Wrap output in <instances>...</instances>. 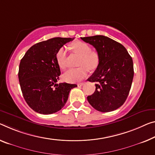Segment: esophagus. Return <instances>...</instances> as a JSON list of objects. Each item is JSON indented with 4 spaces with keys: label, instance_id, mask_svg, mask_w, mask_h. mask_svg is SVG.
Masks as SVG:
<instances>
[{
    "label": "esophagus",
    "instance_id": "1",
    "mask_svg": "<svg viewBox=\"0 0 155 155\" xmlns=\"http://www.w3.org/2000/svg\"><path fill=\"white\" fill-rule=\"evenodd\" d=\"M85 84V82H80L79 83V84H78V87H82V86H83Z\"/></svg>",
    "mask_w": 155,
    "mask_h": 155
}]
</instances>
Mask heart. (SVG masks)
Returning <instances> with one entry per match:
<instances>
[{
	"instance_id": "b5f03b06",
	"label": "heart",
	"mask_w": 155,
	"mask_h": 155,
	"mask_svg": "<svg viewBox=\"0 0 155 155\" xmlns=\"http://www.w3.org/2000/svg\"><path fill=\"white\" fill-rule=\"evenodd\" d=\"M73 51L80 54L81 59L78 68H70L63 74L64 80L69 82H79L87 76V68L89 70H94L99 64L100 58L97 53L91 51V47L87 43L83 41H76L71 44ZM68 52L66 47L59 49L57 53V61L61 69H64L67 66Z\"/></svg>"
}]
</instances>
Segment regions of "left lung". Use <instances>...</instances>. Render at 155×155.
Here are the masks:
<instances>
[{
	"label": "left lung",
	"instance_id": "obj_1",
	"mask_svg": "<svg viewBox=\"0 0 155 155\" xmlns=\"http://www.w3.org/2000/svg\"><path fill=\"white\" fill-rule=\"evenodd\" d=\"M92 45L99 55L96 70L88 81L96 82V91L87 97L89 104L101 112H109L124 104L134 77L132 58L120 43L107 37H81Z\"/></svg>",
	"mask_w": 155,
	"mask_h": 155
}]
</instances>
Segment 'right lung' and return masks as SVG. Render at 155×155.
<instances>
[{"mask_svg": "<svg viewBox=\"0 0 155 155\" xmlns=\"http://www.w3.org/2000/svg\"><path fill=\"white\" fill-rule=\"evenodd\" d=\"M74 38L55 37L33 45L21 59L18 80L25 102L41 114L55 113L65 105L75 84L59 83L57 53Z\"/></svg>", "mask_w": 155, "mask_h": 155, "instance_id": "add662e5", "label": "right lung"}]
</instances>
